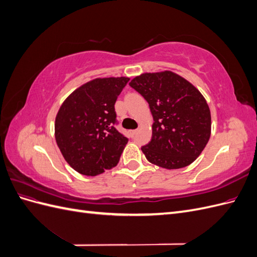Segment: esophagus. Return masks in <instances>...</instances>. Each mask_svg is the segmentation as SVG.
I'll return each mask as SVG.
<instances>
[{
	"instance_id": "esophagus-1",
	"label": "esophagus",
	"mask_w": 257,
	"mask_h": 257,
	"mask_svg": "<svg viewBox=\"0 0 257 257\" xmlns=\"http://www.w3.org/2000/svg\"><path fill=\"white\" fill-rule=\"evenodd\" d=\"M136 133H137V130H132V131H130V135H131V137H134Z\"/></svg>"
}]
</instances>
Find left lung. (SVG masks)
I'll list each match as a JSON object with an SVG mask.
<instances>
[{
    "label": "left lung",
    "instance_id": "1",
    "mask_svg": "<svg viewBox=\"0 0 257 257\" xmlns=\"http://www.w3.org/2000/svg\"><path fill=\"white\" fill-rule=\"evenodd\" d=\"M130 85L147 100L153 116L152 139L142 147L147 160L167 169L190 165L211 133V114L201 93L169 71L137 76Z\"/></svg>",
    "mask_w": 257,
    "mask_h": 257
}]
</instances>
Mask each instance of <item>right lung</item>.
<instances>
[{
	"instance_id": "1",
	"label": "right lung",
	"mask_w": 257,
	"mask_h": 257,
	"mask_svg": "<svg viewBox=\"0 0 257 257\" xmlns=\"http://www.w3.org/2000/svg\"><path fill=\"white\" fill-rule=\"evenodd\" d=\"M128 80L110 77L89 81L60 107L56 141L65 161L79 174L96 176L118 164L128 139L115 128L114 104Z\"/></svg>"
}]
</instances>
